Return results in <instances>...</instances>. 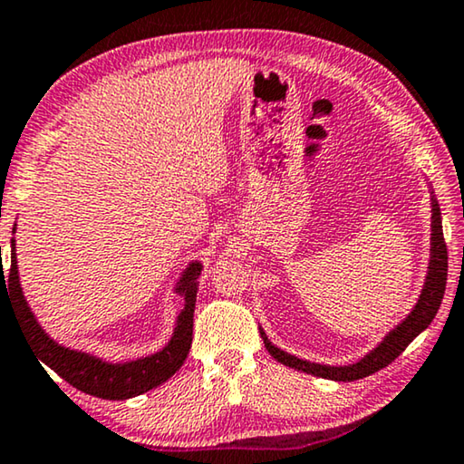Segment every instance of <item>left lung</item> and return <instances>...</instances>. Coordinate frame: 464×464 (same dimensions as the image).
<instances>
[{
  "instance_id": "8db88e82",
  "label": "left lung",
  "mask_w": 464,
  "mask_h": 464,
  "mask_svg": "<svg viewBox=\"0 0 464 464\" xmlns=\"http://www.w3.org/2000/svg\"><path fill=\"white\" fill-rule=\"evenodd\" d=\"M427 188L429 197H431V246H429L425 282H422L419 299H416L412 310L408 312L398 324H393V328H389L371 352H366L362 358L352 362V364H322V362L299 358V355H293L285 352V349H280L278 345H274L272 341L267 339L264 328L259 326L261 339H264L266 349L270 352L274 360H278L280 364H285L288 368H295V371L314 374V377L320 379L343 382L358 381L381 371V368H385L387 364H392V362L398 358V355L404 352V349L411 345L429 324H431L435 314H438L441 305V299H444L448 276V251L444 243V230H441V211L438 198H435L431 184L427 182Z\"/></svg>"
}]
</instances>
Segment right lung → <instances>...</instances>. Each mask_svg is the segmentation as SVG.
I'll list each match as a JSON object with an SVG mask.
<instances>
[{
    "mask_svg": "<svg viewBox=\"0 0 464 464\" xmlns=\"http://www.w3.org/2000/svg\"><path fill=\"white\" fill-rule=\"evenodd\" d=\"M12 234H16V224L12 227ZM200 272H203V261L194 259L184 267L178 282L173 285V295L182 297L184 307L176 315L169 341L159 352L127 362H109L96 353L83 352V349L63 345L45 333V328L39 324L33 314L29 301L24 299L23 286H20L14 237L10 243V270L4 274L2 266L0 272V299L2 293L8 295V301L18 314L20 326L35 349L37 362L52 368L58 377L71 382L79 392L102 400H130L163 385L182 368L192 345V322Z\"/></svg>",
    "mask_w": 464,
    "mask_h": 464,
    "instance_id": "right-lung-1",
    "label": "right lung"
}]
</instances>
